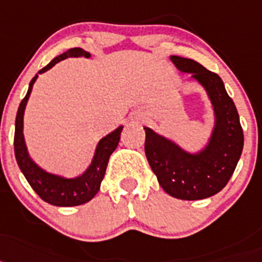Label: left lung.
<instances>
[{
  "label": "left lung",
  "mask_w": 262,
  "mask_h": 262,
  "mask_svg": "<svg viewBox=\"0 0 262 262\" xmlns=\"http://www.w3.org/2000/svg\"><path fill=\"white\" fill-rule=\"evenodd\" d=\"M171 60L181 71L192 72L210 95L216 115L212 140L203 153L191 156L151 129L144 128L145 154L167 194L183 200L206 199L222 191L231 179L244 146V133L235 103L219 75L192 59L174 55Z\"/></svg>",
  "instance_id": "left-lung-1"
}]
</instances>
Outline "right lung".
<instances>
[{"instance_id":"obj_1","label":"right lung","mask_w":262,"mask_h":262,"mask_svg":"<svg viewBox=\"0 0 262 262\" xmlns=\"http://www.w3.org/2000/svg\"><path fill=\"white\" fill-rule=\"evenodd\" d=\"M71 56H85V58H90V54L84 51V50L77 49V47L76 49L68 50V51H66L62 55L52 59L51 62L46 67H43L38 74L46 72L47 70L54 67L58 62H60L63 59L71 58ZM36 77H38V75H35L31 79L29 91H27L26 96L22 99L21 104H19V108H18L17 117H15V159H17V163L19 166L21 171L24 172L25 178L29 182V185L31 186V188L45 202L58 207L80 206V204L90 202L97 194L100 185H101V181H103L104 175H105L109 157L115 151V149L118 145V141H120V134H121L122 126L117 128L115 132H112L105 138L100 141L99 145H97L96 154L93 157L92 165L79 178L64 179L60 178V177H56V175L43 171L42 169H39L31 161L29 154H27L24 141V133H22V129H24L25 106H26L27 100H29V96H30L31 88H33V84L36 80Z\"/></svg>"}]
</instances>
